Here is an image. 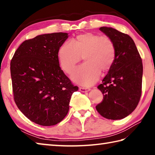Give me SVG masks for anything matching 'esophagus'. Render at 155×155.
<instances>
[{
  "mask_svg": "<svg viewBox=\"0 0 155 155\" xmlns=\"http://www.w3.org/2000/svg\"><path fill=\"white\" fill-rule=\"evenodd\" d=\"M79 90L81 92H86V91H90V89L88 87H79Z\"/></svg>",
  "mask_w": 155,
  "mask_h": 155,
  "instance_id": "esophagus-1",
  "label": "esophagus"
}]
</instances>
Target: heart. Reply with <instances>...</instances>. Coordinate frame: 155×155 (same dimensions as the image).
Returning a JSON list of instances; mask_svg holds the SVG:
<instances>
[{
	"label": "heart",
	"mask_w": 155,
	"mask_h": 155,
	"mask_svg": "<svg viewBox=\"0 0 155 155\" xmlns=\"http://www.w3.org/2000/svg\"><path fill=\"white\" fill-rule=\"evenodd\" d=\"M82 57L85 63L76 69L72 79L90 86L96 82L101 71H108L114 64L116 57L114 41L108 36L85 33L78 35L72 41H65L59 49V65L68 74H72Z\"/></svg>",
	"instance_id": "obj_1"
}]
</instances>
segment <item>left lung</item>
Wrapping results in <instances>:
<instances>
[{
  "instance_id": "left-lung-1",
  "label": "left lung",
  "mask_w": 155,
  "mask_h": 155,
  "mask_svg": "<svg viewBox=\"0 0 155 155\" xmlns=\"http://www.w3.org/2000/svg\"><path fill=\"white\" fill-rule=\"evenodd\" d=\"M100 30L114 41L116 57L103 83L98 86L103 99L96 109L107 119H122L134 111L140 102L142 60L134 41L127 34L111 27H101Z\"/></svg>"
}]
</instances>
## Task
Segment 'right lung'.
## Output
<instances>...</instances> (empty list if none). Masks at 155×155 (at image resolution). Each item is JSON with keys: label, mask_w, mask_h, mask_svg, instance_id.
<instances>
[{"label": "right lung", "mask_w": 155, "mask_h": 155, "mask_svg": "<svg viewBox=\"0 0 155 155\" xmlns=\"http://www.w3.org/2000/svg\"><path fill=\"white\" fill-rule=\"evenodd\" d=\"M66 33L38 35L20 44L11 61L15 104L31 121L41 126L58 124L66 116L72 94L78 87L59 66V49Z\"/></svg>", "instance_id": "right-lung-1"}]
</instances>
